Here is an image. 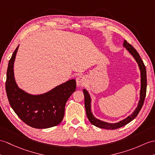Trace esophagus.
<instances>
[{"mask_svg": "<svg viewBox=\"0 0 155 155\" xmlns=\"http://www.w3.org/2000/svg\"><path fill=\"white\" fill-rule=\"evenodd\" d=\"M77 85L79 86H83L85 85V78L84 76H80L77 78L76 80Z\"/></svg>", "mask_w": 155, "mask_h": 155, "instance_id": "esophagus-1", "label": "esophagus"}]
</instances>
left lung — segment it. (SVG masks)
I'll use <instances>...</instances> for the list:
<instances>
[{"label":"left lung","mask_w":155,"mask_h":155,"mask_svg":"<svg viewBox=\"0 0 155 155\" xmlns=\"http://www.w3.org/2000/svg\"><path fill=\"white\" fill-rule=\"evenodd\" d=\"M124 47H126L127 50L130 52V53L134 56V58L137 61L139 67V69H140V71H141L140 100L139 101L138 106L137 108L135 109V111L132 113L130 116H129L126 119H124L118 123L110 124V123L101 121V120L97 119L96 118L94 117V116L93 115L91 112V98L89 95V93L87 92V90L84 89L83 90V92H84V97H85V107L87 116L90 122L93 125L95 126L96 127H98L103 128V129H106V130H115L126 126V124L132 121V120H133L135 117L138 115L139 112H140L141 109L143 107V103H144V101L146 96V91H147V71H146L145 66L144 64V63H143L142 59L141 58L140 56H139V53L137 52V51L135 50V48L132 46V45H131L130 43H128L126 40L124 41Z\"/></svg>","instance_id":"left-lung-1"}]
</instances>
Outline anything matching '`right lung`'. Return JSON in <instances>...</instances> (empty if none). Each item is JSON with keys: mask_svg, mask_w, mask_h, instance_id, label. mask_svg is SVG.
<instances>
[{"mask_svg": "<svg viewBox=\"0 0 155 155\" xmlns=\"http://www.w3.org/2000/svg\"><path fill=\"white\" fill-rule=\"evenodd\" d=\"M19 45L9 60L6 72V91L15 113L27 125L37 129L57 126L64 116L68 99L76 89L71 80L45 94L32 95L18 87L14 77V62Z\"/></svg>", "mask_w": 155, "mask_h": 155, "instance_id": "add662e5", "label": "right lung"}]
</instances>
